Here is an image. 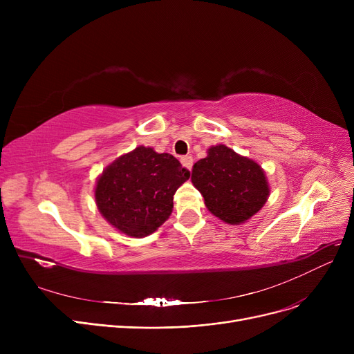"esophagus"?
<instances>
[{
  "mask_svg": "<svg viewBox=\"0 0 354 354\" xmlns=\"http://www.w3.org/2000/svg\"><path fill=\"white\" fill-rule=\"evenodd\" d=\"M180 163L187 167V169H189V171H192V166H194V159L191 158V156H183V158H180Z\"/></svg>",
  "mask_w": 354,
  "mask_h": 354,
  "instance_id": "1",
  "label": "esophagus"
}]
</instances>
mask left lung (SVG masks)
<instances>
[{
	"label": "left lung",
	"mask_w": 354,
	"mask_h": 354,
	"mask_svg": "<svg viewBox=\"0 0 354 354\" xmlns=\"http://www.w3.org/2000/svg\"><path fill=\"white\" fill-rule=\"evenodd\" d=\"M194 187L207 208L228 224H241L263 208L270 189L261 166L218 145L192 169Z\"/></svg>",
	"instance_id": "left-lung-1"
}]
</instances>
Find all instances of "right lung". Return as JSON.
<instances>
[{
	"mask_svg": "<svg viewBox=\"0 0 354 354\" xmlns=\"http://www.w3.org/2000/svg\"><path fill=\"white\" fill-rule=\"evenodd\" d=\"M191 172L169 153L139 146L106 167L96 203L109 224L130 236H146L169 218L174 195Z\"/></svg>",
	"mask_w": 354,
	"mask_h": 354,
	"instance_id": "obj_1",
	"label": "right lung"
}]
</instances>
